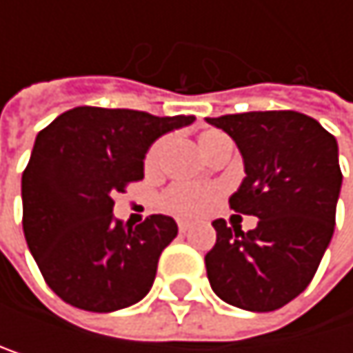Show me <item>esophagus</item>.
Wrapping results in <instances>:
<instances>
[{
    "mask_svg": "<svg viewBox=\"0 0 353 353\" xmlns=\"http://www.w3.org/2000/svg\"><path fill=\"white\" fill-rule=\"evenodd\" d=\"M189 229H191V223L189 221H179V232L181 234H187Z\"/></svg>",
    "mask_w": 353,
    "mask_h": 353,
    "instance_id": "34e87169",
    "label": "esophagus"
}]
</instances>
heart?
Listing matches in <instances>:
<instances>
[{
  "label": "heart",
  "mask_w": 353,
  "mask_h": 353,
  "mask_svg": "<svg viewBox=\"0 0 353 353\" xmlns=\"http://www.w3.org/2000/svg\"><path fill=\"white\" fill-rule=\"evenodd\" d=\"M223 141H227V137L219 130H206L200 134V145H202L204 153H208L212 147H216ZM164 151H166V139H160L151 145V149L147 151V157H145L147 172H155L160 168V164L164 160ZM216 196H219V189L210 187V185L176 183L170 189H166V193L162 196V206L176 216H200L210 210Z\"/></svg>",
  "instance_id": "1"
}]
</instances>
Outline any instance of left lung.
<instances>
[{"label": "left lung", "mask_w": 353, "mask_h": 353, "mask_svg": "<svg viewBox=\"0 0 353 353\" xmlns=\"http://www.w3.org/2000/svg\"><path fill=\"white\" fill-rule=\"evenodd\" d=\"M232 137L246 179L229 208L259 219L242 232L216 219L206 254L212 290L248 312H274L301 294L318 272L334 232L341 191L337 141L310 115L248 111L208 117Z\"/></svg>", "instance_id": "obj_1"}]
</instances>
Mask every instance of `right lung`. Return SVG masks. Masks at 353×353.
Masks as SVG:
<instances>
[{"mask_svg": "<svg viewBox=\"0 0 353 353\" xmlns=\"http://www.w3.org/2000/svg\"><path fill=\"white\" fill-rule=\"evenodd\" d=\"M193 115L75 107L46 126L23 172V229L46 284L85 312H115L149 292L162 250L176 238L172 216L132 227L113 198L143 179L149 145Z\"/></svg>", "mask_w": 353, "mask_h": 353, "instance_id": "1", "label": "right lung"}]
</instances>
